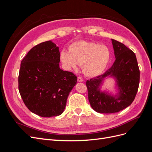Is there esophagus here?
I'll return each mask as SVG.
<instances>
[{
  "mask_svg": "<svg viewBox=\"0 0 152 152\" xmlns=\"http://www.w3.org/2000/svg\"><path fill=\"white\" fill-rule=\"evenodd\" d=\"M77 81L79 82H83V79H82V78H81V77H78Z\"/></svg>",
  "mask_w": 152,
  "mask_h": 152,
  "instance_id": "esophagus-1",
  "label": "esophagus"
}]
</instances>
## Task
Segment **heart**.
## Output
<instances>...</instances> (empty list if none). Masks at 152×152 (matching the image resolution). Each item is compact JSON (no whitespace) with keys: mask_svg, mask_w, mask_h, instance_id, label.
Masks as SVG:
<instances>
[{"mask_svg":"<svg viewBox=\"0 0 152 152\" xmlns=\"http://www.w3.org/2000/svg\"><path fill=\"white\" fill-rule=\"evenodd\" d=\"M59 58L67 70H77L82 65L84 74L93 77L102 74L107 68L110 53L106 45L79 40L72 43L69 50L63 49Z\"/></svg>","mask_w":152,"mask_h":152,"instance_id":"b5f03b06","label":"heart"}]
</instances>
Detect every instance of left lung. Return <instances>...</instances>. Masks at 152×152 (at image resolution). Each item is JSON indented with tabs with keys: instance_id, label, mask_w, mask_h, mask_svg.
Wrapping results in <instances>:
<instances>
[{
	"instance_id": "8db88e82",
	"label": "left lung",
	"mask_w": 152,
	"mask_h": 152,
	"mask_svg": "<svg viewBox=\"0 0 152 152\" xmlns=\"http://www.w3.org/2000/svg\"><path fill=\"white\" fill-rule=\"evenodd\" d=\"M115 61L103 75L87 80L88 98L96 112L112 113L129 107L138 90L140 73L136 55L124 44L112 39ZM113 77L118 93L115 95L100 89L106 77Z\"/></svg>"
}]
</instances>
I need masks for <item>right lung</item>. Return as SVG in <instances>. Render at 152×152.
I'll use <instances>...</instances> for the list:
<instances>
[{
    "mask_svg": "<svg viewBox=\"0 0 152 152\" xmlns=\"http://www.w3.org/2000/svg\"><path fill=\"white\" fill-rule=\"evenodd\" d=\"M59 48L51 40L35 45L21 62L18 88L30 111L42 117L60 115L77 77L59 68Z\"/></svg>",
    "mask_w": 152,
    "mask_h": 152,
    "instance_id": "obj_1",
    "label": "right lung"
}]
</instances>
